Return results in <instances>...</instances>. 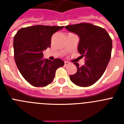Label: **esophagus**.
Masks as SVG:
<instances>
[{
  "instance_id": "esophagus-1",
  "label": "esophagus",
  "mask_w": 124,
  "mask_h": 124,
  "mask_svg": "<svg viewBox=\"0 0 124 124\" xmlns=\"http://www.w3.org/2000/svg\"><path fill=\"white\" fill-rule=\"evenodd\" d=\"M69 64H70V63H69L68 61H64V65H65V66L68 65Z\"/></svg>"
}]
</instances>
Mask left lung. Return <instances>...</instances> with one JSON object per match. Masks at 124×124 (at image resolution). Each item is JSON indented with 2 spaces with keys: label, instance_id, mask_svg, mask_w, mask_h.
Here are the masks:
<instances>
[{
  "label": "left lung",
  "instance_id": "obj_1",
  "mask_svg": "<svg viewBox=\"0 0 124 124\" xmlns=\"http://www.w3.org/2000/svg\"><path fill=\"white\" fill-rule=\"evenodd\" d=\"M65 28L78 36V50L81 56H85L83 66L74 63L77 72L70 75V80L81 87L91 86L101 78L110 61L112 39L106 30L91 23L67 25Z\"/></svg>",
  "mask_w": 124,
  "mask_h": 124
}]
</instances>
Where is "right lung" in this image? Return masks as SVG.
I'll use <instances>...</instances> for the list:
<instances>
[{
  "label": "right lung",
  "instance_id": "add662e5",
  "mask_svg": "<svg viewBox=\"0 0 124 124\" xmlns=\"http://www.w3.org/2000/svg\"><path fill=\"white\" fill-rule=\"evenodd\" d=\"M63 27L35 25L20 29L14 36L15 63L23 77L35 87H43L53 81L58 68L64 66L61 59L43 58V51L51 46V37Z\"/></svg>",
  "mask_w": 124,
  "mask_h": 124
}]
</instances>
